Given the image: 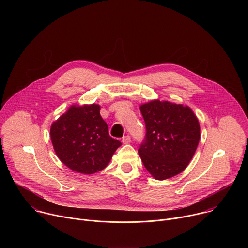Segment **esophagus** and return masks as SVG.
Returning <instances> with one entry per match:
<instances>
[{"label": "esophagus", "mask_w": 248, "mask_h": 248, "mask_svg": "<svg viewBox=\"0 0 248 248\" xmlns=\"http://www.w3.org/2000/svg\"><path fill=\"white\" fill-rule=\"evenodd\" d=\"M122 141H123V143H124V144H128V143H130L131 138H130V136H129V135H125V136H124V137H123Z\"/></svg>", "instance_id": "1"}]
</instances>
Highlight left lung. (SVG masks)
Instances as JSON below:
<instances>
[{
  "label": "left lung",
  "instance_id": "left-lung-1",
  "mask_svg": "<svg viewBox=\"0 0 248 248\" xmlns=\"http://www.w3.org/2000/svg\"><path fill=\"white\" fill-rule=\"evenodd\" d=\"M146 135L138 153L146 170L159 181L182 172L192 159L200 139L199 122L182 104L153 100L140 106Z\"/></svg>",
  "mask_w": 248,
  "mask_h": 248
}]
</instances>
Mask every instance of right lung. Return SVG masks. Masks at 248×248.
<instances>
[{
	"label": "right lung",
	"mask_w": 248,
	"mask_h": 248,
	"mask_svg": "<svg viewBox=\"0 0 248 248\" xmlns=\"http://www.w3.org/2000/svg\"><path fill=\"white\" fill-rule=\"evenodd\" d=\"M50 133L59 159L70 170L85 174L105 169L122 145L110 136L97 104L72 106L53 123Z\"/></svg>",
	"instance_id": "obj_1"
}]
</instances>
